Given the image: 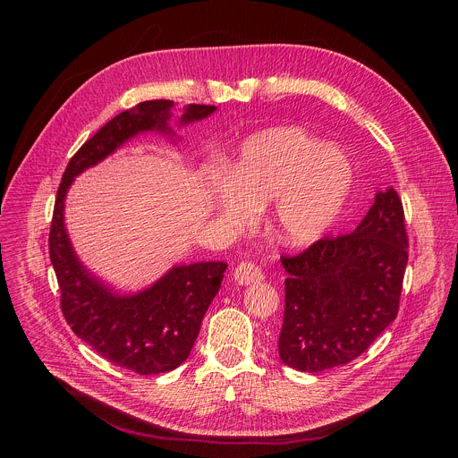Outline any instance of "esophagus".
<instances>
[{
    "instance_id": "1",
    "label": "esophagus",
    "mask_w": 458,
    "mask_h": 458,
    "mask_svg": "<svg viewBox=\"0 0 458 458\" xmlns=\"http://www.w3.org/2000/svg\"><path fill=\"white\" fill-rule=\"evenodd\" d=\"M233 279L237 284L241 286H248V284H255V283H260L265 279L263 272H260L253 263H241L237 265V268L233 270Z\"/></svg>"
}]
</instances>
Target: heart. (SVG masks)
Listing matches in <instances>:
<instances>
[{"instance_id":"heart-1","label":"heart","mask_w":458,"mask_h":458,"mask_svg":"<svg viewBox=\"0 0 458 458\" xmlns=\"http://www.w3.org/2000/svg\"><path fill=\"white\" fill-rule=\"evenodd\" d=\"M353 186V168L334 145L306 130L276 126L248 138L210 186L212 210L233 228H246L268 208V228L284 246H308L337 221Z\"/></svg>"}]
</instances>
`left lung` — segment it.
Wrapping results in <instances>:
<instances>
[{
	"label": "left lung",
	"mask_w": 458,
	"mask_h": 458,
	"mask_svg": "<svg viewBox=\"0 0 458 458\" xmlns=\"http://www.w3.org/2000/svg\"><path fill=\"white\" fill-rule=\"evenodd\" d=\"M284 320L281 360L318 373L364 353L395 320L408 265L404 210L394 188L348 235L324 237L295 257H281Z\"/></svg>",
	"instance_id": "8db88e82"
}]
</instances>
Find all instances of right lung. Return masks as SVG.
<instances>
[{"instance_id": "obj_1", "label": "right lung", "mask_w": 458, "mask_h": 458, "mask_svg": "<svg viewBox=\"0 0 458 458\" xmlns=\"http://www.w3.org/2000/svg\"><path fill=\"white\" fill-rule=\"evenodd\" d=\"M174 101H143L99 128L69 161L57 188L48 251L61 290V311L72 332L115 366L156 375L182 364L199 335L203 317L221 288L226 263L175 265L138 293H119L94 277L74 251L64 226V199L74 179L145 132L174 141ZM217 106L186 105L179 126L212 115Z\"/></svg>"}]
</instances>
